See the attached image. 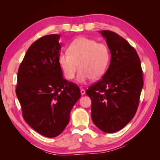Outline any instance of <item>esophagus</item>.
I'll use <instances>...</instances> for the list:
<instances>
[{
    "mask_svg": "<svg viewBox=\"0 0 160 160\" xmlns=\"http://www.w3.org/2000/svg\"><path fill=\"white\" fill-rule=\"evenodd\" d=\"M85 93V90L83 89H81V94L82 95H83Z\"/></svg>",
    "mask_w": 160,
    "mask_h": 160,
    "instance_id": "esophagus-1",
    "label": "esophagus"
}]
</instances>
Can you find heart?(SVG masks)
<instances>
[{"label": "heart", "mask_w": 160, "mask_h": 160, "mask_svg": "<svg viewBox=\"0 0 160 160\" xmlns=\"http://www.w3.org/2000/svg\"><path fill=\"white\" fill-rule=\"evenodd\" d=\"M67 52L61 53L58 58L59 64L67 79L74 78L78 67L80 69L77 81L81 83H85L91 79H100L107 70L109 51L103 43L80 37L70 43Z\"/></svg>", "instance_id": "1"}]
</instances>
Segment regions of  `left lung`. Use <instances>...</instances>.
I'll use <instances>...</instances> for the list:
<instances>
[{
  "label": "left lung",
  "mask_w": 160,
  "mask_h": 160,
  "mask_svg": "<svg viewBox=\"0 0 160 160\" xmlns=\"http://www.w3.org/2000/svg\"><path fill=\"white\" fill-rule=\"evenodd\" d=\"M111 52L108 71L86 91L91 100V118L103 132L123 129L136 113L143 85L142 69L135 49L118 34L100 31Z\"/></svg>",
  "instance_id": "1"
}]
</instances>
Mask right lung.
I'll return each mask as SVG.
<instances>
[{"label": "right lung", "mask_w": 160, "mask_h": 160, "mask_svg": "<svg viewBox=\"0 0 160 160\" xmlns=\"http://www.w3.org/2000/svg\"><path fill=\"white\" fill-rule=\"evenodd\" d=\"M60 35L38 38L28 48L19 67L16 94L23 118L37 132L47 138L62 133L70 112L81 97L76 84L63 78L58 61Z\"/></svg>", "instance_id": "right-lung-1"}]
</instances>
